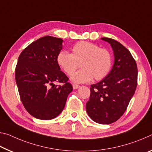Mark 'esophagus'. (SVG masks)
<instances>
[{
    "instance_id": "esophagus-1",
    "label": "esophagus",
    "mask_w": 152,
    "mask_h": 152,
    "mask_svg": "<svg viewBox=\"0 0 152 152\" xmlns=\"http://www.w3.org/2000/svg\"><path fill=\"white\" fill-rule=\"evenodd\" d=\"M80 87V85H73V88L74 89H77L78 88Z\"/></svg>"
}]
</instances>
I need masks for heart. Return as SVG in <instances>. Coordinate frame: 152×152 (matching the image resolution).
Returning a JSON list of instances; mask_svg holds the SVG:
<instances>
[{
    "label": "heart",
    "instance_id": "b5f03b06",
    "mask_svg": "<svg viewBox=\"0 0 152 152\" xmlns=\"http://www.w3.org/2000/svg\"><path fill=\"white\" fill-rule=\"evenodd\" d=\"M71 54L61 50L57 56V63L65 73L72 75L79 66L81 69L71 76L76 83H87L93 78L99 80L104 78L112 67V58L107 49L92 42L80 41L72 48Z\"/></svg>",
    "mask_w": 152,
    "mask_h": 152
}]
</instances>
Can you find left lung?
<instances>
[{
  "label": "left lung",
  "instance_id": "8db88e82",
  "mask_svg": "<svg viewBox=\"0 0 152 152\" xmlns=\"http://www.w3.org/2000/svg\"><path fill=\"white\" fill-rule=\"evenodd\" d=\"M102 40L112 47L114 63L105 78L91 85L86 110L94 122L109 124L117 121L126 111L135 92L138 72L135 60L126 47L112 38Z\"/></svg>",
  "mask_w": 152,
  "mask_h": 152
}]
</instances>
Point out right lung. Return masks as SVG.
Returning a JSON list of instances; mask_svg holds the SVG:
<instances>
[{"instance_id": "1", "label": "right lung", "mask_w": 152, "mask_h": 152, "mask_svg": "<svg viewBox=\"0 0 152 152\" xmlns=\"http://www.w3.org/2000/svg\"><path fill=\"white\" fill-rule=\"evenodd\" d=\"M61 38L42 37L21 53L15 68V80L21 102L33 117L51 120L60 114L73 88L57 63L62 49ZM55 81L64 83L55 86Z\"/></svg>"}]
</instances>
